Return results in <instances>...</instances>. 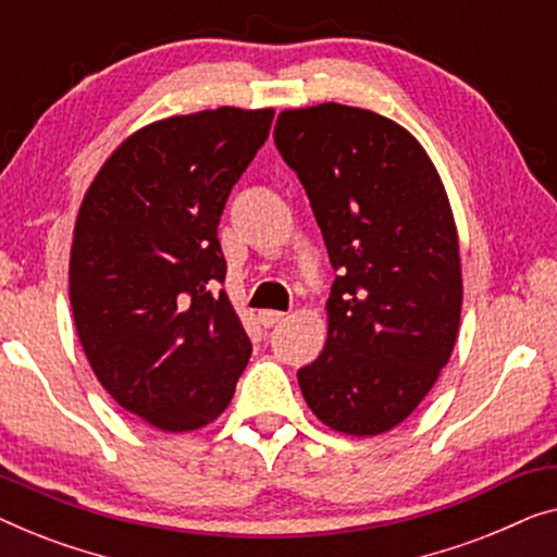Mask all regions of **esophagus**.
<instances>
[{
	"label": "esophagus",
	"instance_id": "1",
	"mask_svg": "<svg viewBox=\"0 0 557 557\" xmlns=\"http://www.w3.org/2000/svg\"><path fill=\"white\" fill-rule=\"evenodd\" d=\"M282 318H285V312H280V310H262L260 312V323L264 327H272L275 323H280Z\"/></svg>",
	"mask_w": 557,
	"mask_h": 557
}]
</instances>
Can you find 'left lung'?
<instances>
[{"mask_svg":"<svg viewBox=\"0 0 557 557\" xmlns=\"http://www.w3.org/2000/svg\"><path fill=\"white\" fill-rule=\"evenodd\" d=\"M275 146L338 270L323 354L297 371L302 396L335 432L383 434L424 401L457 341L461 264L444 184L409 131L363 108L282 111Z\"/></svg>","mask_w":557,"mask_h":557,"instance_id":"1","label":"left lung"}]
</instances>
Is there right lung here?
<instances>
[{"label": "right lung", "instance_id": "obj_1", "mask_svg": "<svg viewBox=\"0 0 557 557\" xmlns=\"http://www.w3.org/2000/svg\"><path fill=\"white\" fill-rule=\"evenodd\" d=\"M272 115L224 106L146 125L115 148L77 211V338L108 394L163 432L214 421L252 356L216 293L226 277L216 230Z\"/></svg>", "mask_w": 557, "mask_h": 557}]
</instances>
